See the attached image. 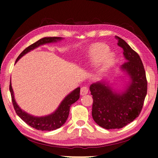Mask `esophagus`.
I'll list each match as a JSON object with an SVG mask.
<instances>
[{"label":"esophagus","instance_id":"esophagus-1","mask_svg":"<svg viewBox=\"0 0 158 158\" xmlns=\"http://www.w3.org/2000/svg\"><path fill=\"white\" fill-rule=\"evenodd\" d=\"M88 93H89V88H88L87 86H85V85H84V86L81 87V92H80V93H81V95H86Z\"/></svg>","mask_w":158,"mask_h":158}]
</instances>
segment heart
Instances as JSON below:
<instances>
[{
  "mask_svg": "<svg viewBox=\"0 0 158 158\" xmlns=\"http://www.w3.org/2000/svg\"><path fill=\"white\" fill-rule=\"evenodd\" d=\"M114 60V55L109 51L107 45L103 43L93 44L90 48L88 53V63L95 65L100 63L98 73L102 74L110 68Z\"/></svg>",
  "mask_w": 158,
  "mask_h": 158,
  "instance_id": "1",
  "label": "heart"
}]
</instances>
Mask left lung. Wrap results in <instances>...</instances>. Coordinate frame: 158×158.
<instances>
[{
  "instance_id": "left-lung-1",
  "label": "left lung",
  "mask_w": 158,
  "mask_h": 158,
  "mask_svg": "<svg viewBox=\"0 0 158 158\" xmlns=\"http://www.w3.org/2000/svg\"><path fill=\"white\" fill-rule=\"evenodd\" d=\"M116 38L118 45L123 50L126 62L121 68L129 76V85L122 93L114 91L105 81L90 86L93 99V118L106 130L123 127L139 116L147 94L146 72L139 56L121 37Z\"/></svg>"
}]
</instances>
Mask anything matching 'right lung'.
<instances>
[{"label":"right lung","instance_id":"add662e5","mask_svg":"<svg viewBox=\"0 0 158 158\" xmlns=\"http://www.w3.org/2000/svg\"><path fill=\"white\" fill-rule=\"evenodd\" d=\"M62 37H43L38 41L32 44L30 46L23 51L18 58L16 60V62L20 59V58L25 55L26 53L31 52L35 48L42 44H45L47 43H51V42H56L57 41H60L62 40ZM10 91L11 93L12 101L13 106H14L15 110L16 113L19 116L21 119L24 121L26 124L30 125L31 127L35 128V129L42 130V131H51L56 130L58 128L60 127L62 125L66 122L68 119L69 113V107L74 102L79 100L80 95V88H77L73 92H71L69 95L64 98V100L61 102L60 105L58 106V109L53 113L51 114L48 116H42V117H35L32 116L23 111L19 106L17 105V102L15 100L14 93L11 85V81L10 84Z\"/></svg>","mask_w":158,"mask_h":158}]
</instances>
